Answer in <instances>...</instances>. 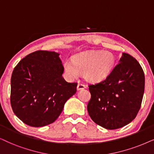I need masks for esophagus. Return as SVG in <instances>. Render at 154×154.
<instances>
[{"mask_svg": "<svg viewBox=\"0 0 154 154\" xmlns=\"http://www.w3.org/2000/svg\"><path fill=\"white\" fill-rule=\"evenodd\" d=\"M77 90H81V89H83L85 88H86V86H85V85H83L82 83H80L79 82L78 85H77Z\"/></svg>", "mask_w": 154, "mask_h": 154, "instance_id": "esophagus-1", "label": "esophagus"}]
</instances>
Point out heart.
I'll use <instances>...</instances> for the list:
<instances>
[{
	"label": "heart",
	"instance_id": "1",
	"mask_svg": "<svg viewBox=\"0 0 154 154\" xmlns=\"http://www.w3.org/2000/svg\"><path fill=\"white\" fill-rule=\"evenodd\" d=\"M114 62L115 58L112 52L91 50L75 54L72 62L66 60L64 63V69L70 78H76L79 72H84L87 81L98 82L109 74Z\"/></svg>",
	"mask_w": 154,
	"mask_h": 154
}]
</instances>
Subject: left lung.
I'll use <instances>...</instances> for the list:
<instances>
[{"label":"left lung","mask_w":154,"mask_h":154,"mask_svg":"<svg viewBox=\"0 0 154 154\" xmlns=\"http://www.w3.org/2000/svg\"><path fill=\"white\" fill-rule=\"evenodd\" d=\"M144 87V72L139 62L130 54L123 53L106 79L89 85V116L106 129L127 125L141 108Z\"/></svg>","instance_id":"1"}]
</instances>
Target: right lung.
Returning <instances> with one entry per match:
<instances>
[{
    "label": "right lung",
    "instance_id": "add662e5",
    "mask_svg": "<svg viewBox=\"0 0 154 154\" xmlns=\"http://www.w3.org/2000/svg\"><path fill=\"white\" fill-rule=\"evenodd\" d=\"M55 52L38 50L15 66L11 80V104L14 114L27 125L41 127L58 118L77 83L63 77L64 67Z\"/></svg>",
    "mask_w": 154,
    "mask_h": 154
}]
</instances>
